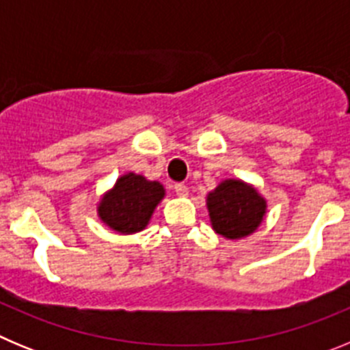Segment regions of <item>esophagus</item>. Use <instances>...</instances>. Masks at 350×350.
<instances>
[{"label":"esophagus","instance_id":"34e87169","mask_svg":"<svg viewBox=\"0 0 350 350\" xmlns=\"http://www.w3.org/2000/svg\"><path fill=\"white\" fill-rule=\"evenodd\" d=\"M175 193H177L178 196H187L189 189H187V185L182 184V182H178V184H175Z\"/></svg>","mask_w":350,"mask_h":350}]
</instances>
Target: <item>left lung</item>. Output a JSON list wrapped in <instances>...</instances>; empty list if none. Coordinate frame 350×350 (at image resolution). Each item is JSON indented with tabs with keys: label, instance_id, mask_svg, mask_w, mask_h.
<instances>
[{
	"label": "left lung",
	"instance_id": "8db88e82",
	"mask_svg": "<svg viewBox=\"0 0 350 350\" xmlns=\"http://www.w3.org/2000/svg\"><path fill=\"white\" fill-rule=\"evenodd\" d=\"M215 233L237 240L254 233L267 213V202L242 180H224L206 196Z\"/></svg>",
	"mask_w": 350,
	"mask_h": 350
}]
</instances>
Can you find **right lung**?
<instances>
[{"mask_svg": "<svg viewBox=\"0 0 350 350\" xmlns=\"http://www.w3.org/2000/svg\"><path fill=\"white\" fill-rule=\"evenodd\" d=\"M165 196L159 182L128 173L116 182L98 206V215L107 226L122 234L142 231L150 221L154 208Z\"/></svg>", "mask_w": 350, "mask_h": 350, "instance_id": "add662e5", "label": "right lung"}]
</instances>
